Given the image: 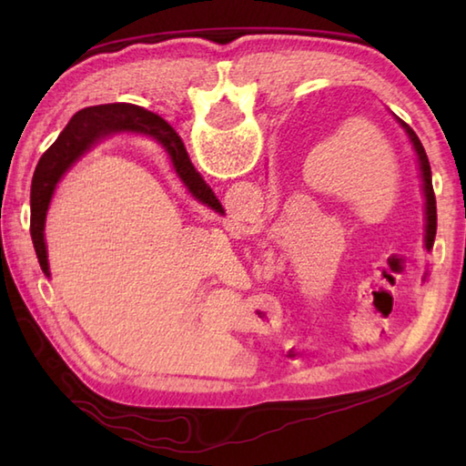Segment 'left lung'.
Masks as SVG:
<instances>
[{
	"label": "left lung",
	"instance_id": "8db88e82",
	"mask_svg": "<svg viewBox=\"0 0 466 466\" xmlns=\"http://www.w3.org/2000/svg\"><path fill=\"white\" fill-rule=\"evenodd\" d=\"M400 126L407 130L410 142L414 146V150H417L419 156V164H420V172H422V190H424V198H427V236H424V242H427V250L432 248L434 244V236H437V200H434V190H432V174H431V164H429V157L427 152H424V147L419 140V136L412 132V127L409 124H404L402 120H399ZM180 137V136H177ZM180 176L182 180L190 182L194 177L200 180V176L194 170V166L190 162V157H187V152L184 147V142L180 140Z\"/></svg>",
	"mask_w": 466,
	"mask_h": 466
}]
</instances>
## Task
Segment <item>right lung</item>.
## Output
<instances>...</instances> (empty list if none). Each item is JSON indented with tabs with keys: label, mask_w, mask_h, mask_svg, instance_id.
<instances>
[{
	"label": "right lung",
	"mask_w": 466,
	"mask_h": 466,
	"mask_svg": "<svg viewBox=\"0 0 466 466\" xmlns=\"http://www.w3.org/2000/svg\"><path fill=\"white\" fill-rule=\"evenodd\" d=\"M110 130H134L154 136L156 140H160L164 144L167 154L172 157L177 176H180V137H177V134L160 116L147 112L144 107L134 104H106L86 107V110L77 112L64 127V132L57 136L54 146L42 156V160H39L32 177V194H29L32 220H29V234H32L37 260L46 276H49V266L44 242V224L54 187L67 167L72 166L77 157L97 140V137ZM186 186L202 204H208L216 212H224L222 204L218 202V198L210 190V186H208L202 177L200 180L194 177V180L186 182Z\"/></svg>",
	"instance_id": "1"
}]
</instances>
